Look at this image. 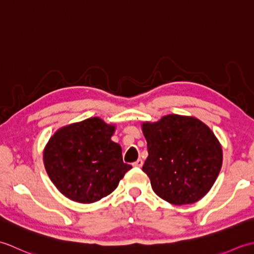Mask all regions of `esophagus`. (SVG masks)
I'll return each mask as SVG.
<instances>
[{
  "label": "esophagus",
  "mask_w": 254,
  "mask_h": 254,
  "mask_svg": "<svg viewBox=\"0 0 254 254\" xmlns=\"http://www.w3.org/2000/svg\"><path fill=\"white\" fill-rule=\"evenodd\" d=\"M133 166L134 167H137V168H141V167L143 166V160L142 159H137L135 163H133Z\"/></svg>",
  "instance_id": "34e87169"
}]
</instances>
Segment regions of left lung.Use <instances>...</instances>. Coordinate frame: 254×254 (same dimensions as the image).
<instances>
[{"label": "left lung", "instance_id": "1", "mask_svg": "<svg viewBox=\"0 0 254 254\" xmlns=\"http://www.w3.org/2000/svg\"><path fill=\"white\" fill-rule=\"evenodd\" d=\"M148 157L143 171L154 192L175 205L201 199L216 181L223 149L213 131L201 120L168 115L156 122H143Z\"/></svg>", "mask_w": 254, "mask_h": 254}]
</instances>
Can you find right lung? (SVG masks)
Returning a JSON list of instances; mask_svg holds the SVG:
<instances>
[{
  "label": "right lung",
  "mask_w": 254,
  "mask_h": 254,
  "mask_svg": "<svg viewBox=\"0 0 254 254\" xmlns=\"http://www.w3.org/2000/svg\"><path fill=\"white\" fill-rule=\"evenodd\" d=\"M116 126L98 117L68 124L53 134L44 150V164L53 185L74 202L89 204L116 190L132 168L122 148L111 141Z\"/></svg>",
  "instance_id": "right-lung-1"
}]
</instances>
